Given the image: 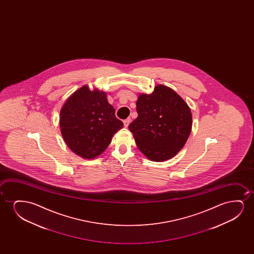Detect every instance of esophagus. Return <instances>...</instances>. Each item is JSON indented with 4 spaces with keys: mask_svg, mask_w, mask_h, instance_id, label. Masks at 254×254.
I'll return each mask as SVG.
<instances>
[{
    "mask_svg": "<svg viewBox=\"0 0 254 254\" xmlns=\"http://www.w3.org/2000/svg\"><path fill=\"white\" fill-rule=\"evenodd\" d=\"M131 122V118L126 119L123 121V123H124V126H125L126 127H127L129 125V123Z\"/></svg>",
    "mask_w": 254,
    "mask_h": 254,
    "instance_id": "obj_1",
    "label": "esophagus"
}]
</instances>
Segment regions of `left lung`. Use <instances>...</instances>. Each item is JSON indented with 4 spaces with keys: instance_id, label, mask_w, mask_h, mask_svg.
Listing matches in <instances>:
<instances>
[{
    "instance_id": "obj_1",
    "label": "left lung",
    "mask_w": 254,
    "mask_h": 254,
    "mask_svg": "<svg viewBox=\"0 0 254 254\" xmlns=\"http://www.w3.org/2000/svg\"><path fill=\"white\" fill-rule=\"evenodd\" d=\"M138 117L128 126L137 146L149 160L164 161L184 146L191 130L188 105L173 89L159 85L151 94H140Z\"/></svg>"
}]
</instances>
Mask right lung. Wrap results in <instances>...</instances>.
<instances>
[{"label":"right lung","mask_w":254,"mask_h":254,"mask_svg":"<svg viewBox=\"0 0 254 254\" xmlns=\"http://www.w3.org/2000/svg\"><path fill=\"white\" fill-rule=\"evenodd\" d=\"M60 127L67 146L85 159H94L107 149L112 137L123 127L104 92L84 86L75 91L60 113Z\"/></svg>","instance_id":"obj_1"}]
</instances>
